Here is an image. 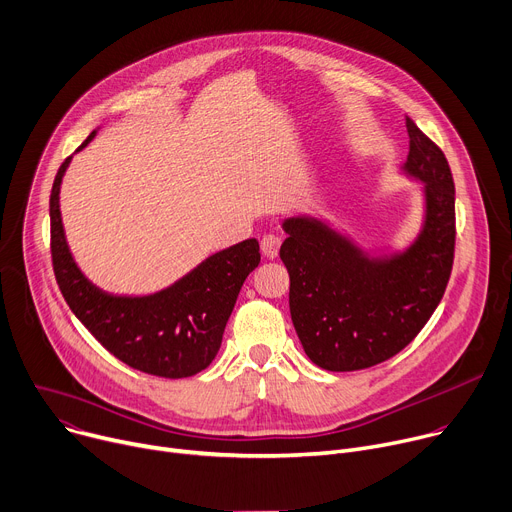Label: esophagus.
<instances>
[{
  "label": "esophagus",
  "mask_w": 512,
  "mask_h": 512,
  "mask_svg": "<svg viewBox=\"0 0 512 512\" xmlns=\"http://www.w3.org/2000/svg\"><path fill=\"white\" fill-rule=\"evenodd\" d=\"M280 247H282V237L271 235V232L261 239V251H263V255L269 257V259H275V257H277V253H280Z\"/></svg>",
  "instance_id": "1"
}]
</instances>
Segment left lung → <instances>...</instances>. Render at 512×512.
<instances>
[{
    "label": "left lung",
    "mask_w": 512,
    "mask_h": 512,
    "mask_svg": "<svg viewBox=\"0 0 512 512\" xmlns=\"http://www.w3.org/2000/svg\"><path fill=\"white\" fill-rule=\"evenodd\" d=\"M404 171L425 183V226L400 255L369 259L316 218H288L280 257L290 273L298 339L322 369L355 371L400 353L439 306L453 267L455 188L443 151L406 116Z\"/></svg>",
    "instance_id": "left-lung-1"
}]
</instances>
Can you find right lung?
<instances>
[{
  "instance_id": "right-lung-1",
  "label": "right lung",
  "mask_w": 512,
  "mask_h": 512,
  "mask_svg": "<svg viewBox=\"0 0 512 512\" xmlns=\"http://www.w3.org/2000/svg\"><path fill=\"white\" fill-rule=\"evenodd\" d=\"M94 136L96 130L79 149ZM69 161L71 157L59 167L51 190V255L65 302L83 327L126 365L169 380L196 376L216 357L243 282L261 261L257 239L208 257L157 294H106L81 273L65 241L59 192Z\"/></svg>"
}]
</instances>
